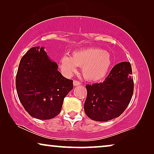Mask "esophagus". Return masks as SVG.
Listing matches in <instances>:
<instances>
[{"label":"esophagus","mask_w":154,"mask_h":154,"mask_svg":"<svg viewBox=\"0 0 154 154\" xmlns=\"http://www.w3.org/2000/svg\"><path fill=\"white\" fill-rule=\"evenodd\" d=\"M80 84H81V83H80L79 81H76V80H74V81H73V85L74 86H77V85H79Z\"/></svg>","instance_id":"esophagus-1"}]
</instances>
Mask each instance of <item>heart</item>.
<instances>
[{
	"instance_id": "obj_1",
	"label": "heart",
	"mask_w": 154,
	"mask_h": 154,
	"mask_svg": "<svg viewBox=\"0 0 154 154\" xmlns=\"http://www.w3.org/2000/svg\"><path fill=\"white\" fill-rule=\"evenodd\" d=\"M111 64L109 52L95 48L77 50L73 52L72 57L64 55L60 60V67L65 74L73 75L80 66L83 76L91 81L102 79L108 73Z\"/></svg>"
}]
</instances>
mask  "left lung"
<instances>
[{
	"label": "left lung",
	"mask_w": 154,
	"mask_h": 154,
	"mask_svg": "<svg viewBox=\"0 0 154 154\" xmlns=\"http://www.w3.org/2000/svg\"><path fill=\"white\" fill-rule=\"evenodd\" d=\"M131 64L115 65L104 82L85 85V114L93 121L104 122L121 116L127 108L134 91Z\"/></svg>",
	"instance_id": "8db88e82"
}]
</instances>
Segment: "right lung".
<instances>
[{
	"label": "right lung",
	"mask_w": 154,
	"mask_h": 154,
	"mask_svg": "<svg viewBox=\"0 0 154 154\" xmlns=\"http://www.w3.org/2000/svg\"><path fill=\"white\" fill-rule=\"evenodd\" d=\"M44 48H31L21 59L16 75L18 97L31 116L53 119L60 113L64 99L73 89V81L57 70Z\"/></svg>",
	"instance_id": "obj_1"
}]
</instances>
